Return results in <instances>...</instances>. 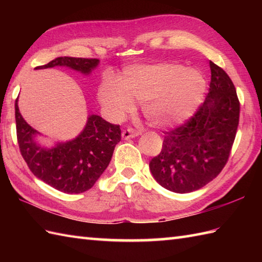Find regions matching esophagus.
Segmentation results:
<instances>
[{"label": "esophagus", "mask_w": 262, "mask_h": 262, "mask_svg": "<svg viewBox=\"0 0 262 262\" xmlns=\"http://www.w3.org/2000/svg\"><path fill=\"white\" fill-rule=\"evenodd\" d=\"M137 135H138V133L135 129H133V128H127V129L122 130V133H121V136L124 140H130V138H134Z\"/></svg>", "instance_id": "esophagus-1"}]
</instances>
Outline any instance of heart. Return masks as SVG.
<instances>
[{"instance_id":"1","label":"heart","mask_w":262,"mask_h":262,"mask_svg":"<svg viewBox=\"0 0 262 262\" xmlns=\"http://www.w3.org/2000/svg\"><path fill=\"white\" fill-rule=\"evenodd\" d=\"M120 86L103 84L100 101L117 118L134 109L133 100L143 104L147 120L158 127H171L186 121L202 102L205 76L197 70L172 63L133 66L122 76Z\"/></svg>"}]
</instances>
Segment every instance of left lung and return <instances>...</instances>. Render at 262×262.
Listing matches in <instances>:
<instances>
[{"instance_id":"8db88e82","label":"left lung","mask_w":262,"mask_h":262,"mask_svg":"<svg viewBox=\"0 0 262 262\" xmlns=\"http://www.w3.org/2000/svg\"><path fill=\"white\" fill-rule=\"evenodd\" d=\"M210 66L209 91L191 118L165 132L162 151L149 170L163 188L177 193L203 188L221 173L234 143L240 102L235 86L223 69Z\"/></svg>"}]
</instances>
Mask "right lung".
I'll use <instances>...</instances> for the list:
<instances>
[{
    "label": "right lung",
    "instance_id": "right-lung-1",
    "mask_svg": "<svg viewBox=\"0 0 262 262\" xmlns=\"http://www.w3.org/2000/svg\"><path fill=\"white\" fill-rule=\"evenodd\" d=\"M99 64L97 58L57 57L36 69L66 66L89 75ZM16 137L22 158L38 179L65 193H81L93 187L113 158L121 140L119 125L105 121L98 115L88 117L86 125L74 140L46 148L36 142L39 133L21 116L15 100Z\"/></svg>",
    "mask_w": 262,
    "mask_h": 262
}]
</instances>
